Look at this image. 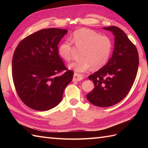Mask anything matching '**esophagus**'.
Segmentation results:
<instances>
[{
	"instance_id": "obj_1",
	"label": "esophagus",
	"mask_w": 148,
	"mask_h": 148,
	"mask_svg": "<svg viewBox=\"0 0 148 148\" xmlns=\"http://www.w3.org/2000/svg\"><path fill=\"white\" fill-rule=\"evenodd\" d=\"M83 79V77L81 74L78 73H74L73 76V81H79Z\"/></svg>"
}]
</instances>
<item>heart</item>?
<instances>
[{"label":"heart","instance_id":"obj_1","mask_svg":"<svg viewBox=\"0 0 148 148\" xmlns=\"http://www.w3.org/2000/svg\"><path fill=\"white\" fill-rule=\"evenodd\" d=\"M71 42L79 49L80 59L69 65V69L77 72H84L92 66L94 70L103 67L110 57L112 49L111 39L88 29H81L74 32ZM72 44L65 41L59 46L60 56L66 61L72 58Z\"/></svg>","mask_w":148,"mask_h":148}]
</instances>
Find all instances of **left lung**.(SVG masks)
<instances>
[{
    "label": "left lung",
    "instance_id": "obj_1",
    "mask_svg": "<svg viewBox=\"0 0 148 148\" xmlns=\"http://www.w3.org/2000/svg\"><path fill=\"white\" fill-rule=\"evenodd\" d=\"M103 29L114 34V51L104 67L88 76L95 88L86 98L93 105L106 108L121 101L130 92L137 76L139 60L136 46L121 29L115 26Z\"/></svg>",
    "mask_w": 148,
    "mask_h": 148
}]
</instances>
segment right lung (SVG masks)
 Listing matches in <instances>:
<instances>
[{
    "mask_svg": "<svg viewBox=\"0 0 148 148\" xmlns=\"http://www.w3.org/2000/svg\"><path fill=\"white\" fill-rule=\"evenodd\" d=\"M67 30L46 29L18 44L12 60L16 91L25 104L36 111H48L61 102L73 77L58 55V45ZM65 70L61 76L58 74Z\"/></svg>",
    "mask_w": 148,
    "mask_h": 148,
    "instance_id": "right-lung-1",
    "label": "right lung"
}]
</instances>
